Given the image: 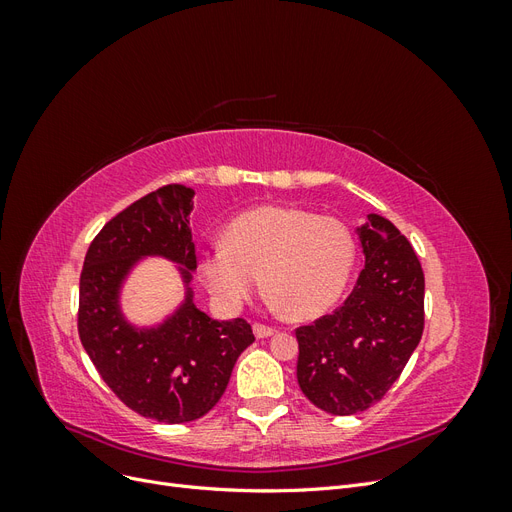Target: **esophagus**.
Segmentation results:
<instances>
[{"label": "esophagus", "mask_w": 512, "mask_h": 512, "mask_svg": "<svg viewBox=\"0 0 512 512\" xmlns=\"http://www.w3.org/2000/svg\"><path fill=\"white\" fill-rule=\"evenodd\" d=\"M254 335L256 337H271V335H275V329L273 327H267V324H254Z\"/></svg>", "instance_id": "34e87169"}]
</instances>
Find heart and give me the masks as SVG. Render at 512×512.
Listing matches in <instances>:
<instances>
[{
    "mask_svg": "<svg viewBox=\"0 0 512 512\" xmlns=\"http://www.w3.org/2000/svg\"><path fill=\"white\" fill-rule=\"evenodd\" d=\"M356 260L350 228L297 207L267 205L241 213L224 245L198 258V275L215 301L241 307L262 284L271 305L292 318H318L342 297Z\"/></svg>",
    "mask_w": 512,
    "mask_h": 512,
    "instance_id": "obj_1",
    "label": "heart"
}]
</instances>
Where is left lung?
Segmentation results:
<instances>
[{
  "label": "left lung",
  "instance_id": "left-lung-1",
  "mask_svg": "<svg viewBox=\"0 0 512 512\" xmlns=\"http://www.w3.org/2000/svg\"><path fill=\"white\" fill-rule=\"evenodd\" d=\"M365 269L344 305L297 329V380L320 410L348 416L391 389L423 335L425 275L393 222L369 213L356 228Z\"/></svg>",
  "mask_w": 512,
  "mask_h": 512
}]
</instances>
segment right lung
Here are the masks:
<instances>
[{"mask_svg":"<svg viewBox=\"0 0 512 512\" xmlns=\"http://www.w3.org/2000/svg\"><path fill=\"white\" fill-rule=\"evenodd\" d=\"M194 190L183 185L138 198L91 241L79 288V335L111 391L160 423H190L224 395L239 354L254 342L243 318L215 320L194 303L196 254L190 228ZM145 257L176 265L184 301L156 325H134L120 292Z\"/></svg>","mask_w":512,"mask_h":512,"instance_id":"right-lung-1","label":"right lung"}]
</instances>
